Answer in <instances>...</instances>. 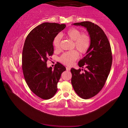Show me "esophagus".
<instances>
[{
    "label": "esophagus",
    "instance_id": "esophagus-1",
    "mask_svg": "<svg viewBox=\"0 0 128 128\" xmlns=\"http://www.w3.org/2000/svg\"><path fill=\"white\" fill-rule=\"evenodd\" d=\"M66 69L67 71H70V68L67 66V67H66Z\"/></svg>",
    "mask_w": 128,
    "mask_h": 128
}]
</instances>
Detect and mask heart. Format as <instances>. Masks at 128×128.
Here are the masks:
<instances>
[{
	"label": "heart",
	"instance_id": "obj_1",
	"mask_svg": "<svg viewBox=\"0 0 128 128\" xmlns=\"http://www.w3.org/2000/svg\"><path fill=\"white\" fill-rule=\"evenodd\" d=\"M78 29L71 28L66 32V36L70 40L74 41L73 47L82 53L87 52L90 46V38L87 33H80ZM62 36L60 35H57L53 41V45L56 49H59L60 47ZM78 58V54L76 50H71L64 53L60 58V61L62 63L67 65H71Z\"/></svg>",
	"mask_w": 128,
	"mask_h": 128
}]
</instances>
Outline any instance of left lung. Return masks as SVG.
Masks as SVG:
<instances>
[{
    "instance_id": "obj_1",
    "label": "left lung",
    "mask_w": 128,
    "mask_h": 128,
    "mask_svg": "<svg viewBox=\"0 0 128 128\" xmlns=\"http://www.w3.org/2000/svg\"><path fill=\"white\" fill-rule=\"evenodd\" d=\"M72 24L87 29L90 38V48L78 63L86 70L82 72V69H71L74 90L80 97L87 99L102 90L108 78L112 62L111 46L104 32L98 25L89 21Z\"/></svg>"
}]
</instances>
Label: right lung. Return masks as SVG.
I'll return each instance as SVG.
<instances>
[{
    "label": "right lung",
    "instance_id": "right-lung-1",
    "mask_svg": "<svg viewBox=\"0 0 128 128\" xmlns=\"http://www.w3.org/2000/svg\"><path fill=\"white\" fill-rule=\"evenodd\" d=\"M65 27V24L43 23L32 29L25 40L22 52L23 75L30 90L41 99H49L54 96L61 74L66 70L58 62L53 70L46 64L53 53V40Z\"/></svg>",
    "mask_w": 128,
    "mask_h": 128
}]
</instances>
